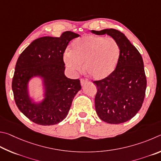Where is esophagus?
Returning a JSON list of instances; mask_svg holds the SVG:
<instances>
[{"label": "esophagus", "instance_id": "1", "mask_svg": "<svg viewBox=\"0 0 161 161\" xmlns=\"http://www.w3.org/2000/svg\"><path fill=\"white\" fill-rule=\"evenodd\" d=\"M88 83V79H86V78H81L80 79V84H81V86L86 85V84Z\"/></svg>", "mask_w": 161, "mask_h": 161}]
</instances>
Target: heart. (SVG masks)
Instances as JSON below:
<instances>
[{
	"mask_svg": "<svg viewBox=\"0 0 161 161\" xmlns=\"http://www.w3.org/2000/svg\"><path fill=\"white\" fill-rule=\"evenodd\" d=\"M120 49L114 39L92 35H84L73 42L71 50L64 54L66 66L73 71L84 69L95 79H103L114 70Z\"/></svg>",
	"mask_w": 161,
	"mask_h": 161,
	"instance_id": "heart-1",
	"label": "heart"
}]
</instances>
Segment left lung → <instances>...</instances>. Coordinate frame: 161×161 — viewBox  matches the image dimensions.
Returning <instances> with one entry per match:
<instances>
[{
    "label": "left lung",
    "instance_id": "obj_1",
    "mask_svg": "<svg viewBox=\"0 0 161 161\" xmlns=\"http://www.w3.org/2000/svg\"><path fill=\"white\" fill-rule=\"evenodd\" d=\"M91 32L111 36L120 49L115 69L106 78L93 81L97 88L95 97L96 112L107 123H124L136 114L144 100L146 77L142 55L119 30L105 29Z\"/></svg>",
    "mask_w": 161,
    "mask_h": 161
}]
</instances>
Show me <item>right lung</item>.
<instances>
[{
    "label": "right lung",
    "instance_id": "add662e5",
    "mask_svg": "<svg viewBox=\"0 0 161 161\" xmlns=\"http://www.w3.org/2000/svg\"><path fill=\"white\" fill-rule=\"evenodd\" d=\"M78 34L67 31L60 37L44 36L33 41L19 55L15 65L12 89L20 112L37 125H56L65 119L76 93L81 89L79 79L64 75V53ZM44 78L46 98L36 105L31 103L27 82L34 75Z\"/></svg>",
    "mask_w": 161,
    "mask_h": 161
}]
</instances>
